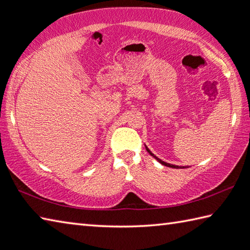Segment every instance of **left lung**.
I'll return each instance as SVG.
<instances>
[{"mask_svg":"<svg viewBox=\"0 0 250 250\" xmlns=\"http://www.w3.org/2000/svg\"><path fill=\"white\" fill-rule=\"evenodd\" d=\"M145 147H146V150H147L148 152H149L150 155H151L153 158H155L158 162H160V163L162 164V166H166V167H173V168H185V167H178V166H173V164H171V163H167V162H164V161H162V160H161V159H159L158 157H156L155 155H153V153H152V152H151L149 149H148V147H147V146H145Z\"/></svg>","mask_w":250,"mask_h":250,"instance_id":"left-lung-1","label":"left lung"}]
</instances>
